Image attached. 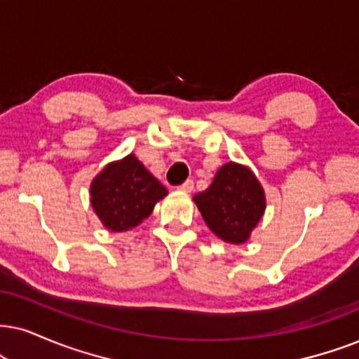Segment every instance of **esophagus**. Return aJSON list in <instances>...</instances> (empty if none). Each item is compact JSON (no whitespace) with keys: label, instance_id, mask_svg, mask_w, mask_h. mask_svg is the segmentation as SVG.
<instances>
[{"label":"esophagus","instance_id":"1","mask_svg":"<svg viewBox=\"0 0 359 359\" xmlns=\"http://www.w3.org/2000/svg\"><path fill=\"white\" fill-rule=\"evenodd\" d=\"M180 190V192H185V194H189V192H192L194 190V180H185V182L182 184V185H179V187H177Z\"/></svg>","mask_w":359,"mask_h":359}]
</instances>
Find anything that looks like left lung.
<instances>
[{
    "mask_svg": "<svg viewBox=\"0 0 359 359\" xmlns=\"http://www.w3.org/2000/svg\"><path fill=\"white\" fill-rule=\"evenodd\" d=\"M208 229L226 243L242 245L262 220L265 190L250 167L226 162L217 170L210 187L194 195Z\"/></svg>",
    "mask_w": 359,
    "mask_h": 359,
    "instance_id": "left-lung-1",
    "label": "left lung"
}]
</instances>
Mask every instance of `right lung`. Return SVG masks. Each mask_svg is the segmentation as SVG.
<instances>
[{"label": "right lung", "mask_w": 359, "mask_h": 359, "mask_svg": "<svg viewBox=\"0 0 359 359\" xmlns=\"http://www.w3.org/2000/svg\"><path fill=\"white\" fill-rule=\"evenodd\" d=\"M169 194L134 154L109 162L90 182V205L112 232H127L151 215Z\"/></svg>", "instance_id": "1"}]
</instances>
